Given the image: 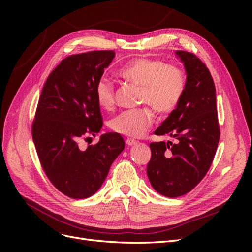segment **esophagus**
Here are the masks:
<instances>
[{
  "label": "esophagus",
  "instance_id": "obj_1",
  "mask_svg": "<svg viewBox=\"0 0 252 252\" xmlns=\"http://www.w3.org/2000/svg\"><path fill=\"white\" fill-rule=\"evenodd\" d=\"M136 143H138V142H136V141L133 140V139H127V140H126V144L128 145V146H133V145H135Z\"/></svg>",
  "mask_w": 252,
  "mask_h": 252
}]
</instances>
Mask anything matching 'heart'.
Returning a JSON list of instances; mask_svg holds the SVG:
<instances>
[{
  "label": "heart",
  "mask_w": 252,
  "mask_h": 252,
  "mask_svg": "<svg viewBox=\"0 0 252 252\" xmlns=\"http://www.w3.org/2000/svg\"><path fill=\"white\" fill-rule=\"evenodd\" d=\"M127 83L140 87L139 102L147 104L159 114H169L180 104L186 88V75L181 68L158 59L135 58L118 72ZM95 97L98 105L110 110L116 105L113 84L105 78L97 81ZM154 114L149 107L125 110L114 117L109 126L114 132L141 138L151 126Z\"/></svg>",
  "instance_id": "obj_1"
}]
</instances>
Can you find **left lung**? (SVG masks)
I'll return each mask as SVG.
<instances>
[{
  "label": "left lung",
  "mask_w": 252,
  "mask_h": 252,
  "mask_svg": "<svg viewBox=\"0 0 252 252\" xmlns=\"http://www.w3.org/2000/svg\"><path fill=\"white\" fill-rule=\"evenodd\" d=\"M186 70V88L178 107L155 131L168 141L150 143L147 175L162 195L177 197L192 190L209 170L220 140L216 86L195 55L177 50Z\"/></svg>",
  "instance_id": "1"
}]
</instances>
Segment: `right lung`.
Returning a JSON list of instances; mask_svg holds the SVG:
<instances>
[{
    "mask_svg": "<svg viewBox=\"0 0 252 252\" xmlns=\"http://www.w3.org/2000/svg\"><path fill=\"white\" fill-rule=\"evenodd\" d=\"M116 53L97 50L65 58L45 83L32 123V139L47 178L72 199L94 194L125 147L117 132L102 134L86 150L79 143L103 126L95 85Z\"/></svg>",
    "mask_w": 252,
    "mask_h": 252,
    "instance_id": "obj_1",
    "label": "right lung"
}]
</instances>
